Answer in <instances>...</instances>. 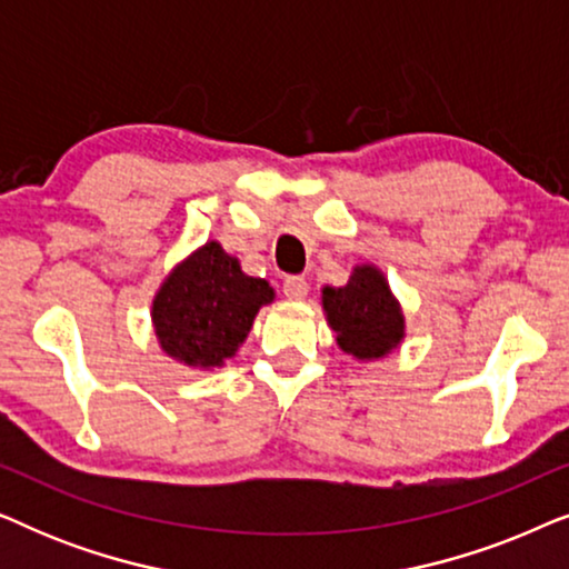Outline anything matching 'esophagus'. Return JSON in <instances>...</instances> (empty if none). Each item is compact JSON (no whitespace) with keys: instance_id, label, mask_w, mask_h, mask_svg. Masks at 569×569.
<instances>
[{"instance_id":"1","label":"esophagus","mask_w":569,"mask_h":569,"mask_svg":"<svg viewBox=\"0 0 569 569\" xmlns=\"http://www.w3.org/2000/svg\"><path fill=\"white\" fill-rule=\"evenodd\" d=\"M282 290L290 300H306L310 287H308L306 277H287L282 282Z\"/></svg>"}]
</instances>
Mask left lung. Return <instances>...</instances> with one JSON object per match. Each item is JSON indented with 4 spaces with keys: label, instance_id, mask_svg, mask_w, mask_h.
Returning <instances> with one entry per match:
<instances>
[{
    "label": "left lung",
    "instance_id": "1",
    "mask_svg": "<svg viewBox=\"0 0 569 569\" xmlns=\"http://www.w3.org/2000/svg\"><path fill=\"white\" fill-rule=\"evenodd\" d=\"M323 310L339 347L357 360L383 357L403 337L401 308L376 267H357L345 287H326Z\"/></svg>",
    "mask_w": 569,
    "mask_h": 569
}]
</instances>
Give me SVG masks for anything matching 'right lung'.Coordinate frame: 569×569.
I'll return each instance as SVG.
<instances>
[{
  "label": "right lung",
  "instance_id": "right-lung-1",
  "mask_svg": "<svg viewBox=\"0 0 569 569\" xmlns=\"http://www.w3.org/2000/svg\"><path fill=\"white\" fill-rule=\"evenodd\" d=\"M274 300L267 279L248 277L220 243H207L160 287L152 321L162 349L193 368H220Z\"/></svg>",
  "mask_w": 569,
  "mask_h": 569
}]
</instances>
